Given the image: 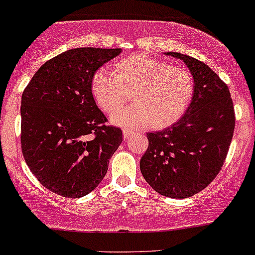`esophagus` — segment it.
<instances>
[{"mask_svg":"<svg viewBox=\"0 0 255 255\" xmlns=\"http://www.w3.org/2000/svg\"><path fill=\"white\" fill-rule=\"evenodd\" d=\"M133 130L132 129H128V128H125V129H123V138H125V139H127L128 137H129V135H132L133 134Z\"/></svg>","mask_w":255,"mask_h":255,"instance_id":"1","label":"esophagus"}]
</instances>
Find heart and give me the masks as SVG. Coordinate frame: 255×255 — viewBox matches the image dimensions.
Returning <instances> with one entry per match:
<instances>
[{
	"instance_id": "obj_1",
	"label": "heart",
	"mask_w": 255,
	"mask_h": 255,
	"mask_svg": "<svg viewBox=\"0 0 255 255\" xmlns=\"http://www.w3.org/2000/svg\"><path fill=\"white\" fill-rule=\"evenodd\" d=\"M130 89L133 104L118 109ZM92 91L105 111L118 109L111 113L117 125L138 128L151 123L153 127H166L186 111L194 94V80L187 69L134 54L122 59L116 69L100 68L92 78Z\"/></svg>"
}]
</instances>
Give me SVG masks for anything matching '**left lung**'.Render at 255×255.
<instances>
[{"instance_id": "left-lung-1", "label": "left lung", "mask_w": 255, "mask_h": 255, "mask_svg": "<svg viewBox=\"0 0 255 255\" xmlns=\"http://www.w3.org/2000/svg\"><path fill=\"white\" fill-rule=\"evenodd\" d=\"M165 54L186 64L194 78V95L177 122L146 133L149 145L140 159V171L163 196L186 199L220 173L235 130V107L227 85L210 66L175 51Z\"/></svg>"}]
</instances>
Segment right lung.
Instances as JSON below:
<instances>
[{"label": "right lung", "mask_w": 255, "mask_h": 255, "mask_svg": "<svg viewBox=\"0 0 255 255\" xmlns=\"http://www.w3.org/2000/svg\"><path fill=\"white\" fill-rule=\"evenodd\" d=\"M122 49L76 48L43 64L20 102V143L28 168L48 190L69 199L102 181L122 130L92 96V78Z\"/></svg>", "instance_id": "obj_1"}]
</instances>
